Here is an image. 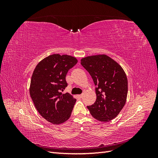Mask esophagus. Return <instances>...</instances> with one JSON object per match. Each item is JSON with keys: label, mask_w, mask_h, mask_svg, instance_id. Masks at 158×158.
<instances>
[{"label": "esophagus", "mask_w": 158, "mask_h": 158, "mask_svg": "<svg viewBox=\"0 0 158 158\" xmlns=\"http://www.w3.org/2000/svg\"><path fill=\"white\" fill-rule=\"evenodd\" d=\"M78 98H82V97H83V94H81V95H78Z\"/></svg>", "instance_id": "1"}]
</instances>
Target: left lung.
Returning <instances> with one entry per match:
<instances>
[{"mask_svg": "<svg viewBox=\"0 0 158 158\" xmlns=\"http://www.w3.org/2000/svg\"><path fill=\"white\" fill-rule=\"evenodd\" d=\"M81 64L92 76L95 85L96 100L87 106L91 114L100 121L112 120L126 103L128 81L125 73L106 55L85 57L81 60Z\"/></svg>", "mask_w": 158, "mask_h": 158, "instance_id": "8db88e82", "label": "left lung"}]
</instances>
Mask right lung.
Masks as SVG:
<instances>
[{
    "instance_id": "1",
    "label": "right lung",
    "mask_w": 158,
    "mask_h": 158,
    "mask_svg": "<svg viewBox=\"0 0 158 158\" xmlns=\"http://www.w3.org/2000/svg\"><path fill=\"white\" fill-rule=\"evenodd\" d=\"M77 62L72 56L51 55L38 63L33 73L30 96L37 111L52 124L66 121L73 111L76 99L62 92L68 85L66 74Z\"/></svg>"
}]
</instances>
